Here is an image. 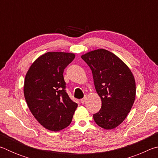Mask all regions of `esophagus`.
I'll use <instances>...</instances> for the list:
<instances>
[{"mask_svg":"<svg viewBox=\"0 0 158 158\" xmlns=\"http://www.w3.org/2000/svg\"><path fill=\"white\" fill-rule=\"evenodd\" d=\"M85 100H86V97H84V98H82V99H81V102L82 103V104H84L85 102Z\"/></svg>","mask_w":158,"mask_h":158,"instance_id":"34e87169","label":"esophagus"}]
</instances>
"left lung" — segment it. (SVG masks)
Wrapping results in <instances>:
<instances>
[{
    "label": "left lung",
    "mask_w": 158,
    "mask_h": 158,
    "mask_svg": "<svg viewBox=\"0 0 158 158\" xmlns=\"http://www.w3.org/2000/svg\"><path fill=\"white\" fill-rule=\"evenodd\" d=\"M93 73L102 106L93 114L95 122L106 130L116 127L132 107L136 95L134 76L129 68L107 50H94L81 56Z\"/></svg>",
    "instance_id": "1"
}]
</instances>
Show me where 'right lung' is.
Wrapping results in <instances>:
<instances>
[{
	"label": "right lung",
	"mask_w": 158,
	"mask_h": 158,
	"mask_svg": "<svg viewBox=\"0 0 158 158\" xmlns=\"http://www.w3.org/2000/svg\"><path fill=\"white\" fill-rule=\"evenodd\" d=\"M74 53L48 52L32 64L26 73L23 93L32 114L42 126L59 131L71 123L77 104L66 92L64 69Z\"/></svg>",
	"instance_id": "obj_1"
}]
</instances>
